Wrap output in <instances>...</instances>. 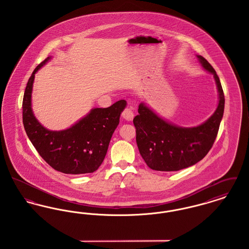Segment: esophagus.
<instances>
[{"label": "esophagus", "mask_w": 249, "mask_h": 249, "mask_svg": "<svg viewBox=\"0 0 249 249\" xmlns=\"http://www.w3.org/2000/svg\"><path fill=\"white\" fill-rule=\"evenodd\" d=\"M133 117H134V115H133V112H132V110L129 108V107H126L125 109H124V111L122 112V118L124 119H126V120H128V121H131L132 119H133Z\"/></svg>", "instance_id": "34e87169"}]
</instances>
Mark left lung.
<instances>
[{
    "mask_svg": "<svg viewBox=\"0 0 249 249\" xmlns=\"http://www.w3.org/2000/svg\"><path fill=\"white\" fill-rule=\"evenodd\" d=\"M197 58L203 69L213 74L218 91V105L209 119L199 126L183 128L161 119L142 103L133 119L139 152L146 165L155 171L173 172L196 164L209 152L216 138L224 113V93L212 65L200 55Z\"/></svg>",
    "mask_w": 249,
    "mask_h": 249,
    "instance_id": "1",
    "label": "left lung"
}]
</instances>
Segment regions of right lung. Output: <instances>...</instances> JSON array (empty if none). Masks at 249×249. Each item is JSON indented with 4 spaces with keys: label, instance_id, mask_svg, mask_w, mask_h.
<instances>
[{
    "label": "right lung",
    "instance_id": "add662e5",
    "mask_svg": "<svg viewBox=\"0 0 249 249\" xmlns=\"http://www.w3.org/2000/svg\"><path fill=\"white\" fill-rule=\"evenodd\" d=\"M50 59L36 67L27 83L22 103L24 129L37 152L53 169L68 175L93 173L105 160L126 101L120 100L107 108H93L66 130L46 129L34 115L32 92L36 71Z\"/></svg>",
    "mask_w": 249,
    "mask_h": 249
}]
</instances>
